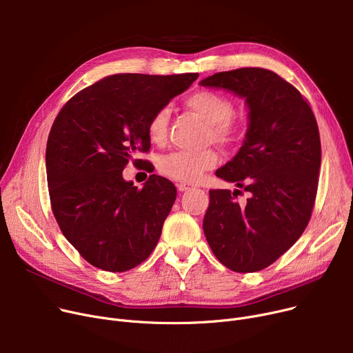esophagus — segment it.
Returning a JSON list of instances; mask_svg holds the SVG:
<instances>
[{"label": "esophagus", "instance_id": "1", "mask_svg": "<svg viewBox=\"0 0 353 353\" xmlns=\"http://www.w3.org/2000/svg\"><path fill=\"white\" fill-rule=\"evenodd\" d=\"M177 189H179V192H188V190H190L192 188H190V184L179 183V184H177Z\"/></svg>", "mask_w": 353, "mask_h": 353}]
</instances>
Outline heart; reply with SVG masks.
<instances>
[{"label":"heart","mask_w":353,"mask_h":353,"mask_svg":"<svg viewBox=\"0 0 353 353\" xmlns=\"http://www.w3.org/2000/svg\"><path fill=\"white\" fill-rule=\"evenodd\" d=\"M186 105L208 123L206 140L223 145L236 144L242 137V125L233 117V103L229 97L214 90H199L186 99ZM169 110L160 108L148 120L147 136L153 144H163L167 140ZM219 163V154L213 148L199 153L173 152L164 154L157 161L159 172L167 179L194 183Z\"/></svg>","instance_id":"b5f03b06"}]
</instances>
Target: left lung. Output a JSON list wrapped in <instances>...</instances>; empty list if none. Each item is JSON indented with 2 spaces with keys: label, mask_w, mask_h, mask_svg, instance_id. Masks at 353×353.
<instances>
[{
  "label": "left lung",
  "mask_w": 353,
  "mask_h": 353,
  "mask_svg": "<svg viewBox=\"0 0 353 353\" xmlns=\"http://www.w3.org/2000/svg\"><path fill=\"white\" fill-rule=\"evenodd\" d=\"M200 84L230 90L249 107L243 145L216 172L249 199L239 203L240 190H210L203 230L228 269L262 270L296 243L310 220L322 157L318 123L299 90L266 68L221 71Z\"/></svg>",
  "instance_id": "8db88e82"
}]
</instances>
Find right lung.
<instances>
[{
    "mask_svg": "<svg viewBox=\"0 0 353 353\" xmlns=\"http://www.w3.org/2000/svg\"><path fill=\"white\" fill-rule=\"evenodd\" d=\"M197 77L114 74L79 91L55 117L46 150L51 210L90 265L125 272L156 248L177 190L156 174L137 189L123 170L150 150L148 120Z\"/></svg>",
    "mask_w": 353,
    "mask_h": 353,
    "instance_id": "add662e5",
    "label": "right lung"
}]
</instances>
